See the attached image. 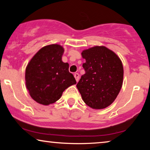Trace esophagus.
I'll return each instance as SVG.
<instances>
[{"label": "esophagus", "instance_id": "1", "mask_svg": "<svg viewBox=\"0 0 150 150\" xmlns=\"http://www.w3.org/2000/svg\"><path fill=\"white\" fill-rule=\"evenodd\" d=\"M79 76H80V75H79V73H75L74 74V77H75L76 81V82L79 81Z\"/></svg>", "mask_w": 150, "mask_h": 150}]
</instances>
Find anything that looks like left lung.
Listing matches in <instances>:
<instances>
[{
  "label": "left lung",
  "instance_id": "obj_1",
  "mask_svg": "<svg viewBox=\"0 0 150 150\" xmlns=\"http://www.w3.org/2000/svg\"><path fill=\"white\" fill-rule=\"evenodd\" d=\"M83 67L85 74L76 87L85 103L94 109L110 105L120 93L123 83L124 68L115 53L104 46L83 50Z\"/></svg>",
  "mask_w": 150,
  "mask_h": 150
}]
</instances>
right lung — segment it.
<instances>
[{
  "instance_id": "1",
  "label": "right lung",
  "mask_w": 150,
  "mask_h": 150,
  "mask_svg": "<svg viewBox=\"0 0 150 150\" xmlns=\"http://www.w3.org/2000/svg\"><path fill=\"white\" fill-rule=\"evenodd\" d=\"M63 52L58 44L43 47L26 67V88L33 99L43 105L57 101L67 87L76 83L69 64L61 60Z\"/></svg>"
}]
</instances>
